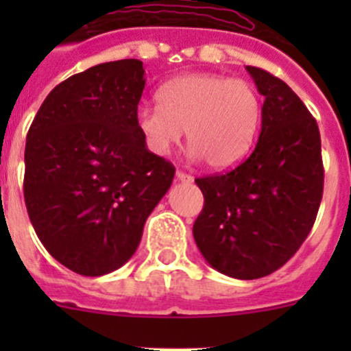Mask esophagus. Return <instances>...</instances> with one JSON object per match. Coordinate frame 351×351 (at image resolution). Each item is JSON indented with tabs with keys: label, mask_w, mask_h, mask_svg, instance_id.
<instances>
[{
	"label": "esophagus",
	"mask_w": 351,
	"mask_h": 351,
	"mask_svg": "<svg viewBox=\"0 0 351 351\" xmlns=\"http://www.w3.org/2000/svg\"><path fill=\"white\" fill-rule=\"evenodd\" d=\"M176 179H178V181H181V182H191V181H193V178H191L190 173L182 172V170H178V172H176Z\"/></svg>",
	"instance_id": "1"
}]
</instances>
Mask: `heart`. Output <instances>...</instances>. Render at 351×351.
I'll list each match as a JSON object with an SVG mask.
<instances>
[{
  "mask_svg": "<svg viewBox=\"0 0 351 351\" xmlns=\"http://www.w3.org/2000/svg\"><path fill=\"white\" fill-rule=\"evenodd\" d=\"M160 105H141L135 123L145 145L165 156L188 130L191 158L210 169L235 167L247 156L262 121L258 89L244 79L186 73L158 89Z\"/></svg>",
  "mask_w": 351,
  "mask_h": 351,
  "instance_id": "heart-1",
  "label": "heart"
}]
</instances>
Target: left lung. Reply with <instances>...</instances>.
Masks as SVG:
<instances>
[{
  "label": "left lung",
  "instance_id": "1",
  "mask_svg": "<svg viewBox=\"0 0 351 351\" xmlns=\"http://www.w3.org/2000/svg\"><path fill=\"white\" fill-rule=\"evenodd\" d=\"M262 105V130L250 156L225 173L195 179L204 209L193 237L221 274L256 280L295 255L315 225L324 195L320 130L281 79L246 66Z\"/></svg>",
  "mask_w": 351,
  "mask_h": 351
}]
</instances>
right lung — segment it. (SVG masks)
Here are the masks:
<instances>
[{"instance_id":"right-lung-1","label":"right lung","mask_w":351,"mask_h":351,"mask_svg":"<svg viewBox=\"0 0 351 351\" xmlns=\"http://www.w3.org/2000/svg\"><path fill=\"white\" fill-rule=\"evenodd\" d=\"M138 60L101 63L58 84L31 123L24 200L45 250L70 271L104 276L137 251L176 169L135 123Z\"/></svg>"}]
</instances>
